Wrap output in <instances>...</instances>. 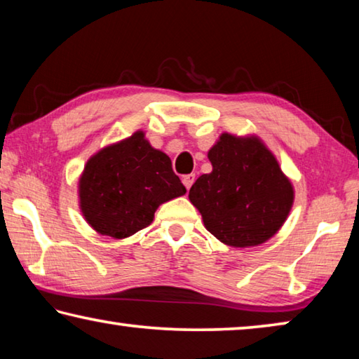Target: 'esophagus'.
Returning <instances> with one entry per match:
<instances>
[{"mask_svg": "<svg viewBox=\"0 0 359 359\" xmlns=\"http://www.w3.org/2000/svg\"><path fill=\"white\" fill-rule=\"evenodd\" d=\"M182 182H184V185H185L187 190H190V187L193 185V182H194V175L193 174H187V175H184V177H182Z\"/></svg>", "mask_w": 359, "mask_h": 359, "instance_id": "34e87169", "label": "esophagus"}]
</instances>
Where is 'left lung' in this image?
I'll list each match as a JSON object with an SVG mask.
<instances>
[{
  "label": "left lung",
  "mask_w": 359,
  "mask_h": 359,
  "mask_svg": "<svg viewBox=\"0 0 359 359\" xmlns=\"http://www.w3.org/2000/svg\"><path fill=\"white\" fill-rule=\"evenodd\" d=\"M208 158L212 172L188 193L205 229L236 248L257 247L276 236L293 208L294 188L267 145L257 135L222 133Z\"/></svg>",
  "instance_id": "left-lung-1"
}]
</instances>
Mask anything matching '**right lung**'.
I'll use <instances>...</instances> for the list:
<instances>
[{
    "mask_svg": "<svg viewBox=\"0 0 359 359\" xmlns=\"http://www.w3.org/2000/svg\"><path fill=\"white\" fill-rule=\"evenodd\" d=\"M79 208L101 236L130 238L154 222L161 204L187 193L171 158L154 149L142 130L88 158L79 177Z\"/></svg>",
    "mask_w": 359,
    "mask_h": 359,
    "instance_id": "obj_1",
    "label": "right lung"
}]
</instances>
